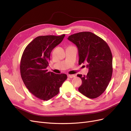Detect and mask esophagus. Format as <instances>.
Returning <instances> with one entry per match:
<instances>
[{
  "mask_svg": "<svg viewBox=\"0 0 131 131\" xmlns=\"http://www.w3.org/2000/svg\"><path fill=\"white\" fill-rule=\"evenodd\" d=\"M68 77L69 78H73L75 77V75H68Z\"/></svg>",
  "mask_w": 131,
  "mask_h": 131,
  "instance_id": "34e87169",
  "label": "esophagus"
}]
</instances>
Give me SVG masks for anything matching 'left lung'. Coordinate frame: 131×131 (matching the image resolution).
Returning a JSON list of instances; mask_svg holds the SVG:
<instances>
[{"label":"left lung","instance_id":"obj_1","mask_svg":"<svg viewBox=\"0 0 131 131\" xmlns=\"http://www.w3.org/2000/svg\"><path fill=\"white\" fill-rule=\"evenodd\" d=\"M68 39L78 49L79 64L88 62L86 76L78 74L82 80L79 91L89 98H96L103 93L113 73V56L107 43L96 34L82 31L71 35Z\"/></svg>","mask_w":131,"mask_h":131}]
</instances>
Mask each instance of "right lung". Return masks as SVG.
<instances>
[{
  "label": "right lung",
  "instance_id": "add662e5",
  "mask_svg": "<svg viewBox=\"0 0 131 131\" xmlns=\"http://www.w3.org/2000/svg\"><path fill=\"white\" fill-rule=\"evenodd\" d=\"M65 34L35 38L27 46L21 57L20 73L25 86L34 96L48 101L59 92L67 79L65 74H56L46 70L51 51L60 43Z\"/></svg>",
  "mask_w": 131,
  "mask_h": 131
}]
</instances>
